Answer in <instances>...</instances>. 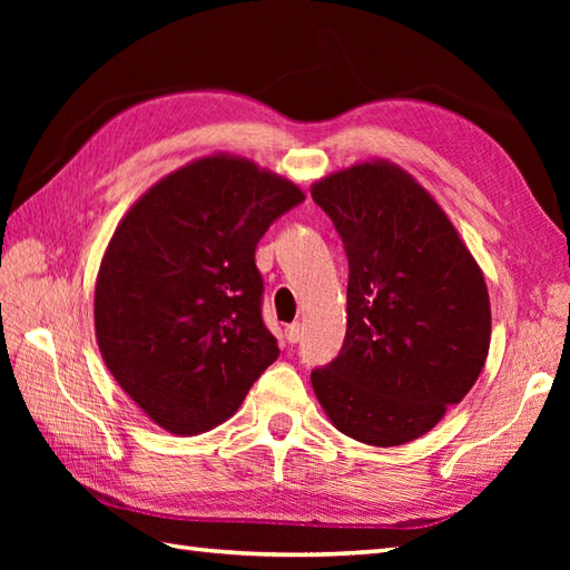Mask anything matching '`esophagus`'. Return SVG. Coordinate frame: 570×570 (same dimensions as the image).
Wrapping results in <instances>:
<instances>
[{"label": "esophagus", "mask_w": 570, "mask_h": 570, "mask_svg": "<svg viewBox=\"0 0 570 570\" xmlns=\"http://www.w3.org/2000/svg\"><path fill=\"white\" fill-rule=\"evenodd\" d=\"M284 335H286V341L294 345V343H298V341H301V337H304V328H301L298 323H292V325H286Z\"/></svg>", "instance_id": "obj_1"}]
</instances>
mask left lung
Returning <instances> with one entry per match:
<instances>
[{"label": "left lung", "mask_w": 570, "mask_h": 570, "mask_svg": "<svg viewBox=\"0 0 570 570\" xmlns=\"http://www.w3.org/2000/svg\"><path fill=\"white\" fill-rule=\"evenodd\" d=\"M347 254L341 353L311 372L337 431L402 445L431 431L485 367L480 266L426 190L392 164H360L311 190Z\"/></svg>", "instance_id": "obj_1"}]
</instances>
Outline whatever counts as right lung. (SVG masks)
Wrapping results in <instances>:
<instances>
[{"label": "right lung", "mask_w": 570, "mask_h": 570, "mask_svg": "<svg viewBox=\"0 0 570 570\" xmlns=\"http://www.w3.org/2000/svg\"><path fill=\"white\" fill-rule=\"evenodd\" d=\"M298 203L288 180L208 156L159 180L115 229L95 286L98 345L161 429L210 431L278 357L254 249Z\"/></svg>", "instance_id": "obj_1"}]
</instances>
